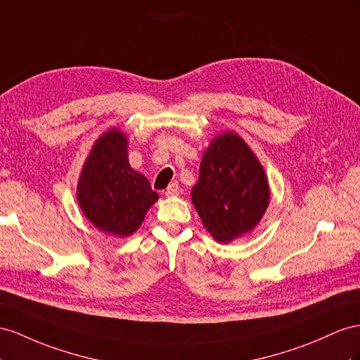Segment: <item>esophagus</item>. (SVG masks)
Returning <instances> with one entry per match:
<instances>
[{
    "instance_id": "esophagus-1",
    "label": "esophagus",
    "mask_w": 360,
    "mask_h": 360,
    "mask_svg": "<svg viewBox=\"0 0 360 360\" xmlns=\"http://www.w3.org/2000/svg\"><path fill=\"white\" fill-rule=\"evenodd\" d=\"M165 195H167L169 198H174V196H178V195H179V186H178V184H176V182L170 184L169 188L165 190Z\"/></svg>"
}]
</instances>
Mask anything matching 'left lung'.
I'll return each instance as SVG.
<instances>
[{"mask_svg": "<svg viewBox=\"0 0 360 360\" xmlns=\"http://www.w3.org/2000/svg\"><path fill=\"white\" fill-rule=\"evenodd\" d=\"M269 200L268 176L243 138L231 131L214 136L191 190L193 205L214 240L231 243L254 231Z\"/></svg>", "mask_w": 360, "mask_h": 360, "instance_id": "left-lung-1", "label": "left lung"}]
</instances>
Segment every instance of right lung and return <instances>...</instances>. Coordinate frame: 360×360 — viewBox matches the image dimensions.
<instances>
[{"label": "right lung", "instance_id": "add662e5", "mask_svg": "<svg viewBox=\"0 0 360 360\" xmlns=\"http://www.w3.org/2000/svg\"><path fill=\"white\" fill-rule=\"evenodd\" d=\"M127 146V135L117 127L101 134L86 156L76 190L85 217L115 237L134 234L160 198L149 179L131 167Z\"/></svg>", "mask_w": 360, "mask_h": 360}]
</instances>
